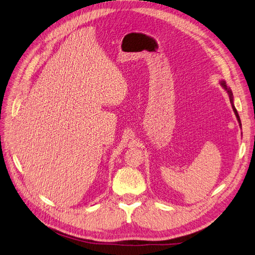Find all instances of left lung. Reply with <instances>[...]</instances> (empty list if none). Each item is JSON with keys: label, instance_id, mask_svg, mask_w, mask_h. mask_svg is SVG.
I'll use <instances>...</instances> for the list:
<instances>
[{"label": "left lung", "instance_id": "left-lung-1", "mask_svg": "<svg viewBox=\"0 0 255 255\" xmlns=\"http://www.w3.org/2000/svg\"><path fill=\"white\" fill-rule=\"evenodd\" d=\"M220 83V85L221 86L223 87V89H226V91L228 92V95H229V98H230V102H231V104H232V109H233V111H234V113H235V116H236V118H237V120H238V123H239V126L242 127V122H241V118H239V116H238V113H237V111H236V109H235V106H234V102H233V94H232V90H231L228 86H227V83L225 82V81H220L219 82Z\"/></svg>", "mask_w": 255, "mask_h": 255}]
</instances>
